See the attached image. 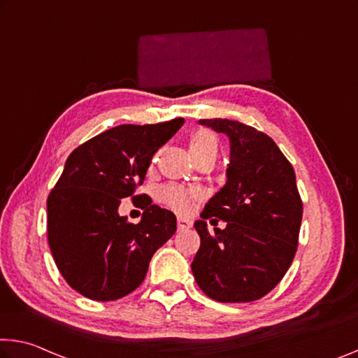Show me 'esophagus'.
<instances>
[{
  "instance_id": "esophagus-1",
  "label": "esophagus",
  "mask_w": 358,
  "mask_h": 358,
  "mask_svg": "<svg viewBox=\"0 0 358 358\" xmlns=\"http://www.w3.org/2000/svg\"><path fill=\"white\" fill-rule=\"evenodd\" d=\"M177 224H178V229H180V231H183V229H189L191 226H192V221H191L189 218H183V217H180V218L177 220Z\"/></svg>"
}]
</instances>
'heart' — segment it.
<instances>
[{
	"label": "heart",
	"instance_id": "b5f03b06",
	"mask_svg": "<svg viewBox=\"0 0 358 358\" xmlns=\"http://www.w3.org/2000/svg\"><path fill=\"white\" fill-rule=\"evenodd\" d=\"M189 148H191V152H192V156H194V159L202 156V155L217 156V152H218L217 135H215L212 130H208V129L196 130V132L191 135ZM157 197H159V201L164 203V206L172 208L173 212L186 213L191 208L192 201L197 197V191L181 188V186H175V185H166L159 189Z\"/></svg>",
	"mask_w": 358,
	"mask_h": 358
}]
</instances>
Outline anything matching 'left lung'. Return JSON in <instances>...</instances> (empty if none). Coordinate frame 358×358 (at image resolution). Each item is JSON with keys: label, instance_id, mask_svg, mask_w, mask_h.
<instances>
[{"label": "left lung", "instance_id": "obj_1", "mask_svg": "<svg viewBox=\"0 0 358 358\" xmlns=\"http://www.w3.org/2000/svg\"><path fill=\"white\" fill-rule=\"evenodd\" d=\"M231 141L228 181L194 223L201 248L191 269L201 290L220 303H250L268 294L292 266L303 201L288 159L269 135L229 119H201ZM224 230L208 231L206 220Z\"/></svg>", "mask_w": 358, "mask_h": 358}]
</instances>
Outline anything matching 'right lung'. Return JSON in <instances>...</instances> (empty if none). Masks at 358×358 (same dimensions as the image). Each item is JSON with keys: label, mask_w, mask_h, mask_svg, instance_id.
<instances>
[{"label": "right lung", "mask_w": 358, "mask_h": 358, "mask_svg": "<svg viewBox=\"0 0 358 358\" xmlns=\"http://www.w3.org/2000/svg\"><path fill=\"white\" fill-rule=\"evenodd\" d=\"M124 124L71 152L48 197V241L60 274L73 290L95 301H115L143 282L150 261L177 231L170 210L135 196L151 157L183 126ZM132 196L145 210L138 225L117 212Z\"/></svg>", "instance_id": "1"}]
</instances>
